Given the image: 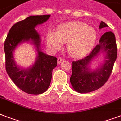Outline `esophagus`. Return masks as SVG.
<instances>
[{
    "mask_svg": "<svg viewBox=\"0 0 121 121\" xmlns=\"http://www.w3.org/2000/svg\"><path fill=\"white\" fill-rule=\"evenodd\" d=\"M63 60H64V58L61 57H58V63L60 64Z\"/></svg>",
    "mask_w": 121,
    "mask_h": 121,
    "instance_id": "obj_1",
    "label": "esophagus"
}]
</instances>
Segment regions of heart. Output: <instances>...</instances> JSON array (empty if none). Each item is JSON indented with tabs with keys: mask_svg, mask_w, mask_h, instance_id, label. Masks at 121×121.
I'll list each match as a JSON object with an SVG mask.
<instances>
[{
	"mask_svg": "<svg viewBox=\"0 0 121 121\" xmlns=\"http://www.w3.org/2000/svg\"><path fill=\"white\" fill-rule=\"evenodd\" d=\"M96 32L93 27L79 22H73L60 25L55 33L49 32L47 42L53 49L66 43V49L69 55L80 57L86 55L95 45Z\"/></svg>",
	"mask_w": 121,
	"mask_h": 121,
	"instance_id": "b5f03b06",
	"label": "heart"
}]
</instances>
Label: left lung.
Wrapping results in <instances>:
<instances>
[{
	"mask_svg": "<svg viewBox=\"0 0 121 121\" xmlns=\"http://www.w3.org/2000/svg\"><path fill=\"white\" fill-rule=\"evenodd\" d=\"M108 25L102 21L99 28ZM101 51L106 53L105 63L100 69L91 72L88 66L91 61ZM117 45L115 35L112 32L104 33L99 43L87 56L72 62V74L70 82L73 88L79 93H87L95 91L104 85L108 80L117 58Z\"/></svg>",
	"mask_w": 121,
	"mask_h": 121,
	"instance_id": "left-lung-1",
	"label": "left lung"
}]
</instances>
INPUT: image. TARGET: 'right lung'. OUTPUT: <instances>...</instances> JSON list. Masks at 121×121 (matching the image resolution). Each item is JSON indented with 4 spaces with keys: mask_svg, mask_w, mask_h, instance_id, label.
I'll return each mask as SVG.
<instances>
[{
    "mask_svg": "<svg viewBox=\"0 0 121 121\" xmlns=\"http://www.w3.org/2000/svg\"><path fill=\"white\" fill-rule=\"evenodd\" d=\"M50 15L30 16L15 23L10 29L4 43L5 69L8 75L19 89L30 95H40L50 84L52 71L57 66V58L40 50V35L35 29L46 22ZM32 40L36 45L38 57L32 67L23 70L16 65L13 52L18 44Z\"/></svg>",
    "mask_w": 121,
    "mask_h": 121,
    "instance_id": "obj_1",
    "label": "right lung"
}]
</instances>
